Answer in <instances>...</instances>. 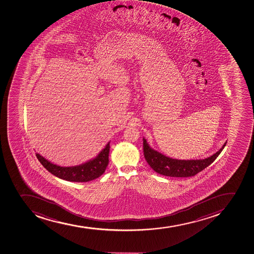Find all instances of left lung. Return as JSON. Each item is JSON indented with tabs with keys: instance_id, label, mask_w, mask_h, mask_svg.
<instances>
[{
	"instance_id": "left-lung-1",
	"label": "left lung",
	"mask_w": 254,
	"mask_h": 254,
	"mask_svg": "<svg viewBox=\"0 0 254 254\" xmlns=\"http://www.w3.org/2000/svg\"><path fill=\"white\" fill-rule=\"evenodd\" d=\"M227 141L215 154L203 160H177L167 157L150 147L145 138H143V151L145 160L158 174L164 176L187 178L196 175L212 164L221 153Z\"/></svg>"
}]
</instances>
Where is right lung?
<instances>
[{"mask_svg": "<svg viewBox=\"0 0 254 254\" xmlns=\"http://www.w3.org/2000/svg\"><path fill=\"white\" fill-rule=\"evenodd\" d=\"M108 143L105 147L93 160L84 164L71 167H61L53 164L37 153L36 156L42 165L59 179L66 181L85 183L92 181L101 176L109 164V154L110 145Z\"/></svg>", "mask_w": 254, "mask_h": 254, "instance_id": "1", "label": "right lung"}]
</instances>
